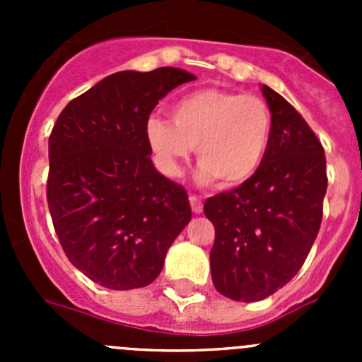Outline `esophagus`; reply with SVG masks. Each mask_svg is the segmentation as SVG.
I'll return each instance as SVG.
<instances>
[{"mask_svg": "<svg viewBox=\"0 0 362 362\" xmlns=\"http://www.w3.org/2000/svg\"><path fill=\"white\" fill-rule=\"evenodd\" d=\"M189 202H191V208H192V211H194V214H202V211H203V202H202V198H199V196L191 194V196H189Z\"/></svg>", "mask_w": 362, "mask_h": 362, "instance_id": "34e87169", "label": "esophagus"}]
</instances>
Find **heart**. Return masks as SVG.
I'll use <instances>...</instances> for the list:
<instances>
[{
  "label": "heart",
  "mask_w": 362,
  "mask_h": 362,
  "mask_svg": "<svg viewBox=\"0 0 362 362\" xmlns=\"http://www.w3.org/2000/svg\"><path fill=\"white\" fill-rule=\"evenodd\" d=\"M170 115L171 122L151 117L145 126L148 147L168 177H180L196 147L204 184L236 187L250 180L268 156L273 113L261 98L204 87L175 101Z\"/></svg>",
  "instance_id": "b5f03b06"
}]
</instances>
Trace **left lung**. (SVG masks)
<instances>
[{
  "label": "left lung",
  "mask_w": 362,
  "mask_h": 362,
  "mask_svg": "<svg viewBox=\"0 0 362 362\" xmlns=\"http://www.w3.org/2000/svg\"><path fill=\"white\" fill-rule=\"evenodd\" d=\"M273 113L268 156L250 180L204 202L215 228L210 250L215 289L259 301L301 269L322 222L327 189L322 144L286 98L261 87Z\"/></svg>",
  "instance_id": "8db88e82"
}]
</instances>
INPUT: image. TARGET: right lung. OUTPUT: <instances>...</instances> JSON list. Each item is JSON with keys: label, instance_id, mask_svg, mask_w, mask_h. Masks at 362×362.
Segmentation results:
<instances>
[{"label": "right lung", "instance_id": "add662e5", "mask_svg": "<svg viewBox=\"0 0 362 362\" xmlns=\"http://www.w3.org/2000/svg\"><path fill=\"white\" fill-rule=\"evenodd\" d=\"M194 75L119 71L66 105L49 138L47 202L76 269L113 291L154 282L191 221L182 185L151 159L145 126L159 100Z\"/></svg>", "mask_w": 362, "mask_h": 362}]
</instances>
